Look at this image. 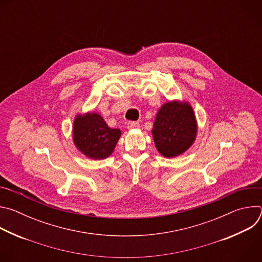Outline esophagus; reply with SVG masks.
<instances>
[{"mask_svg":"<svg viewBox=\"0 0 262 262\" xmlns=\"http://www.w3.org/2000/svg\"><path fill=\"white\" fill-rule=\"evenodd\" d=\"M127 127H128L129 129H132V128H138V127H140V123L137 122V121H128Z\"/></svg>","mask_w":262,"mask_h":262,"instance_id":"esophagus-1","label":"esophagus"}]
</instances>
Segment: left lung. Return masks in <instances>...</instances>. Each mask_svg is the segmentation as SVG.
I'll return each mask as SVG.
<instances>
[{
    "mask_svg": "<svg viewBox=\"0 0 262 262\" xmlns=\"http://www.w3.org/2000/svg\"><path fill=\"white\" fill-rule=\"evenodd\" d=\"M197 123L193 108L186 102L165 103L157 115L152 136L157 149L166 158L181 155L193 144Z\"/></svg>",
    "mask_w": 262,
    "mask_h": 262,
    "instance_id": "1",
    "label": "left lung"
}]
</instances>
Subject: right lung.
Wrapping results in <instances>:
<instances>
[{"label": "right lung", "instance_id": "obj_1", "mask_svg": "<svg viewBox=\"0 0 262 262\" xmlns=\"http://www.w3.org/2000/svg\"><path fill=\"white\" fill-rule=\"evenodd\" d=\"M120 136V129L108 127L98 114L88 113L74 120V144L81 152L93 160L110 157Z\"/></svg>", "mask_w": 262, "mask_h": 262}]
</instances>
